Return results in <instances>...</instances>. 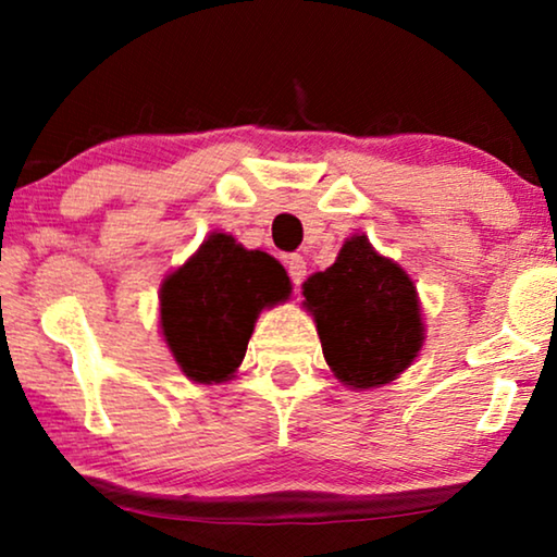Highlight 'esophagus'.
<instances>
[{"mask_svg":"<svg viewBox=\"0 0 557 557\" xmlns=\"http://www.w3.org/2000/svg\"><path fill=\"white\" fill-rule=\"evenodd\" d=\"M284 263H286V271H288V276H292L294 284L301 286V281L307 278V261H304L299 253H292V256H286Z\"/></svg>","mask_w":557,"mask_h":557,"instance_id":"1","label":"esophagus"}]
</instances>
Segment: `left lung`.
Here are the masks:
<instances>
[{
  "label": "left lung",
  "instance_id": "8db88e82",
  "mask_svg": "<svg viewBox=\"0 0 557 557\" xmlns=\"http://www.w3.org/2000/svg\"><path fill=\"white\" fill-rule=\"evenodd\" d=\"M324 360L355 391L391 383L423 347L421 301L406 271L352 235L337 261L304 281Z\"/></svg>",
  "mask_w": 557,
  "mask_h": 557
}]
</instances>
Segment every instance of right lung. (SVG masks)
I'll return each instance as SVG.
<instances>
[{"instance_id": "obj_1", "label": "right lung", "mask_w": 557, "mask_h": 557, "mask_svg": "<svg viewBox=\"0 0 557 557\" xmlns=\"http://www.w3.org/2000/svg\"><path fill=\"white\" fill-rule=\"evenodd\" d=\"M284 265L246 250L233 235L212 233L185 265L164 278L159 319L166 347L195 383H225L246 357L263 307L288 299Z\"/></svg>"}]
</instances>
